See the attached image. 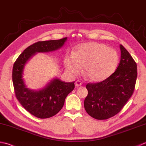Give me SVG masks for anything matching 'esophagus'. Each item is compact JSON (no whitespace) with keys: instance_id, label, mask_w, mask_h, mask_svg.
Masks as SVG:
<instances>
[{"instance_id":"1","label":"esophagus","mask_w":146,"mask_h":146,"mask_svg":"<svg viewBox=\"0 0 146 146\" xmlns=\"http://www.w3.org/2000/svg\"><path fill=\"white\" fill-rule=\"evenodd\" d=\"M75 85L76 87H80L82 85V82L80 80H77L75 82Z\"/></svg>"}]
</instances>
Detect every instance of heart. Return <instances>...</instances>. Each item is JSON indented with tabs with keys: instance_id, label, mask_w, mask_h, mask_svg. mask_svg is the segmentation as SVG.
<instances>
[{
	"instance_id": "b5f03b06",
	"label": "heart",
	"mask_w": 146,
	"mask_h": 146,
	"mask_svg": "<svg viewBox=\"0 0 146 146\" xmlns=\"http://www.w3.org/2000/svg\"><path fill=\"white\" fill-rule=\"evenodd\" d=\"M119 63L116 50L96 42L78 45L73 55L64 59L66 70L71 75L78 74L82 66L84 73L90 80L100 82L115 72Z\"/></svg>"
}]
</instances>
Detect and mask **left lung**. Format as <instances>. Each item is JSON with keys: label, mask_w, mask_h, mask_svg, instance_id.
Listing matches in <instances>:
<instances>
[{"label": "left lung", "mask_w": 146, "mask_h": 146, "mask_svg": "<svg viewBox=\"0 0 146 146\" xmlns=\"http://www.w3.org/2000/svg\"><path fill=\"white\" fill-rule=\"evenodd\" d=\"M121 59L116 70L104 80L88 83L84 107L97 119L114 116L124 107L133 93L137 76V64L130 53L120 45Z\"/></svg>", "instance_id": "obj_1"}]
</instances>
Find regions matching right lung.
Segmentation results:
<instances>
[{"label":"right lung","mask_w":146,"mask_h":146,"mask_svg":"<svg viewBox=\"0 0 146 146\" xmlns=\"http://www.w3.org/2000/svg\"><path fill=\"white\" fill-rule=\"evenodd\" d=\"M66 40L65 37L37 42L25 49L14 63L12 77L16 98L26 110L36 118L44 119L56 115L63 107L66 98L75 88V82L66 83L54 78L41 90H31L26 87L23 79L25 65L36 52L58 50Z\"/></svg>","instance_id":"1"}]
</instances>
